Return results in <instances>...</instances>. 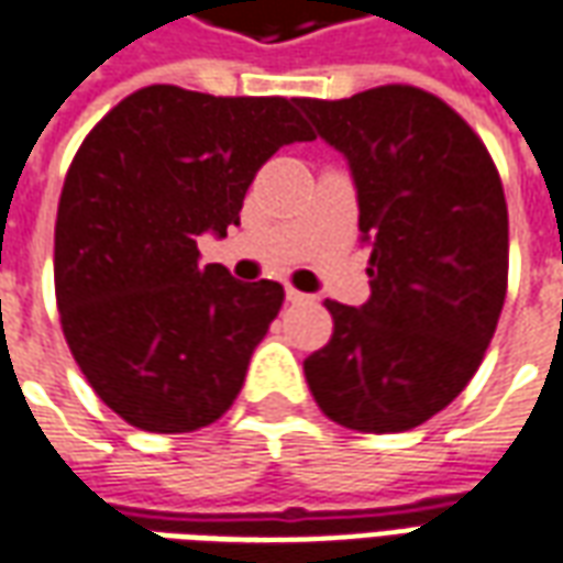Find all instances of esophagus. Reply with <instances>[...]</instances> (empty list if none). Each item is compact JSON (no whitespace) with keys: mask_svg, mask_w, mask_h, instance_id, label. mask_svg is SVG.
Here are the masks:
<instances>
[{"mask_svg":"<svg viewBox=\"0 0 563 563\" xmlns=\"http://www.w3.org/2000/svg\"><path fill=\"white\" fill-rule=\"evenodd\" d=\"M310 295L298 292V289H292V286H286V301H292V305H301V301H308Z\"/></svg>","mask_w":563,"mask_h":563,"instance_id":"obj_1","label":"esophagus"}]
</instances>
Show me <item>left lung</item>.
<instances>
[{
    "instance_id": "left-lung-1",
    "label": "left lung",
    "mask_w": 563,
    "mask_h": 563,
    "mask_svg": "<svg viewBox=\"0 0 563 563\" xmlns=\"http://www.w3.org/2000/svg\"><path fill=\"white\" fill-rule=\"evenodd\" d=\"M298 106L347 158L372 246V295L363 308L325 301L335 329L305 360L308 387L347 430H411L473 380L500 320L509 280L500 173L445 100L411 85Z\"/></svg>"
}]
</instances>
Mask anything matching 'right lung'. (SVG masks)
I'll list each match as a JSON object with an SVG mask.
<instances>
[{
  "label": "right lung",
  "mask_w": 563,
  "mask_h": 563,
  "mask_svg": "<svg viewBox=\"0 0 563 563\" xmlns=\"http://www.w3.org/2000/svg\"><path fill=\"white\" fill-rule=\"evenodd\" d=\"M298 97L133 90L69 164L54 225L66 344L93 393L145 432L210 427L238 399L283 286L200 268L198 238L241 225L265 161L313 131Z\"/></svg>",
  "instance_id": "obj_1"
}]
</instances>
